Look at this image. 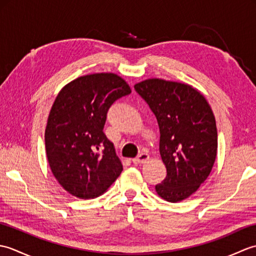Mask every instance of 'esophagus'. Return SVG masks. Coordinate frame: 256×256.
Returning a JSON list of instances; mask_svg holds the SVG:
<instances>
[{
    "mask_svg": "<svg viewBox=\"0 0 256 256\" xmlns=\"http://www.w3.org/2000/svg\"><path fill=\"white\" fill-rule=\"evenodd\" d=\"M148 158H150L148 154L140 153V154H138V156L136 157V158L133 160V162H134V164H144V162H146L148 160Z\"/></svg>",
    "mask_w": 256,
    "mask_h": 256,
    "instance_id": "obj_1",
    "label": "esophagus"
}]
</instances>
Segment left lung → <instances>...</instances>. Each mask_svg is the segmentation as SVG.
Masks as SVG:
<instances>
[{
    "label": "left lung",
    "instance_id": "left-lung-1",
    "mask_svg": "<svg viewBox=\"0 0 256 256\" xmlns=\"http://www.w3.org/2000/svg\"><path fill=\"white\" fill-rule=\"evenodd\" d=\"M160 126V153L167 176L155 186L160 197L179 202L204 184L214 167L218 133L209 103L192 86L148 79L134 86Z\"/></svg>",
    "mask_w": 256,
    "mask_h": 256
}]
</instances>
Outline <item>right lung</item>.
<instances>
[{
    "label": "right lung",
    "instance_id": "right-lung-1",
    "mask_svg": "<svg viewBox=\"0 0 256 256\" xmlns=\"http://www.w3.org/2000/svg\"><path fill=\"white\" fill-rule=\"evenodd\" d=\"M130 94L120 76L101 72L72 80L56 96L45 130L47 160L57 182L74 197H99L123 170L103 128L110 106Z\"/></svg>",
    "mask_w": 256,
    "mask_h": 256
}]
</instances>
